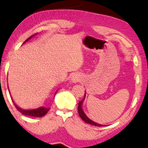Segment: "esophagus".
<instances>
[{
  "label": "esophagus",
  "instance_id": "esophagus-1",
  "mask_svg": "<svg viewBox=\"0 0 148 148\" xmlns=\"http://www.w3.org/2000/svg\"><path fill=\"white\" fill-rule=\"evenodd\" d=\"M82 79H83V76L79 72L74 73L72 76V79H71L73 83H79L82 81Z\"/></svg>",
  "mask_w": 148,
  "mask_h": 148
}]
</instances>
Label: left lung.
I'll return each instance as SVG.
<instances>
[{
  "mask_svg": "<svg viewBox=\"0 0 148 148\" xmlns=\"http://www.w3.org/2000/svg\"><path fill=\"white\" fill-rule=\"evenodd\" d=\"M85 97V92L84 98H83V100L80 101V102L79 103V106H78V112H79V114L80 116V117H81V118L83 119V120L84 121L85 123H86L90 124V125H95V126H99V127H101V126H103V125H100V124L97 123L92 121V120H90V119H89L88 117L85 114L84 112L83 111V108H82V104H83V101H84Z\"/></svg>",
  "mask_w": 148,
  "mask_h": 148,
  "instance_id": "left-lung-1",
  "label": "left lung"
}]
</instances>
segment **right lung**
<instances>
[{"instance_id": "obj_1", "label": "right lung", "mask_w": 148, "mask_h": 148, "mask_svg": "<svg viewBox=\"0 0 148 148\" xmlns=\"http://www.w3.org/2000/svg\"><path fill=\"white\" fill-rule=\"evenodd\" d=\"M34 36V35L31 36L29 37L27 40L25 41L23 43H25L26 41H27L29 39H30L32 38V37ZM13 101L14 106H15L16 108L18 111H19L23 115H26V116H34V117H41V116H45L46 114L47 113V112L49 110V108H45V107H40V108H37V109H35V110H23L21 109V108H19V107H18L16 106V104H15L14 102V101L12 100Z\"/></svg>"}]
</instances>
